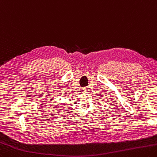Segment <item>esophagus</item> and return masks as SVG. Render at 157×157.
<instances>
[{
	"instance_id": "1",
	"label": "esophagus",
	"mask_w": 157,
	"mask_h": 157,
	"mask_svg": "<svg viewBox=\"0 0 157 157\" xmlns=\"http://www.w3.org/2000/svg\"><path fill=\"white\" fill-rule=\"evenodd\" d=\"M88 88H86V87H84V88H82V93H88Z\"/></svg>"
}]
</instances>
